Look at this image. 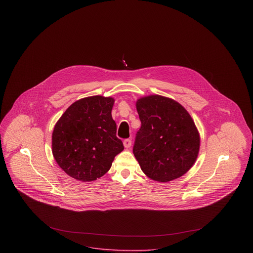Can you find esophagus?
Instances as JSON below:
<instances>
[{
	"label": "esophagus",
	"mask_w": 253,
	"mask_h": 253,
	"mask_svg": "<svg viewBox=\"0 0 253 253\" xmlns=\"http://www.w3.org/2000/svg\"><path fill=\"white\" fill-rule=\"evenodd\" d=\"M124 146L126 148H129L131 146V140L130 139H125L124 140Z\"/></svg>",
	"instance_id": "1"
}]
</instances>
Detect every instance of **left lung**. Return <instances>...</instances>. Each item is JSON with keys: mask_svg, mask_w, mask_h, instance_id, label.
<instances>
[{"mask_svg": "<svg viewBox=\"0 0 253 253\" xmlns=\"http://www.w3.org/2000/svg\"><path fill=\"white\" fill-rule=\"evenodd\" d=\"M141 127L133 154L145 174L155 181L179 178L195 164L200 150L197 126L178 102L162 95L136 101Z\"/></svg>", "mask_w": 253, "mask_h": 253, "instance_id": "1", "label": "left lung"}]
</instances>
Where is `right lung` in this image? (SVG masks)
I'll return each instance as SVG.
<instances>
[{"instance_id":"obj_1","label":"right lung","mask_w":253,"mask_h":253,"mask_svg":"<svg viewBox=\"0 0 253 253\" xmlns=\"http://www.w3.org/2000/svg\"><path fill=\"white\" fill-rule=\"evenodd\" d=\"M114 98L100 95L82 98L67 109L54 126L52 154L58 166L72 178L96 180L124 150L116 136L112 118Z\"/></svg>"}]
</instances>
